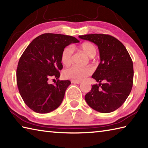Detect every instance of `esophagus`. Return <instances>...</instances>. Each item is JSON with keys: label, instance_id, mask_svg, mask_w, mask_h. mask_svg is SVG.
Returning <instances> with one entry per match:
<instances>
[{"label": "esophagus", "instance_id": "obj_1", "mask_svg": "<svg viewBox=\"0 0 148 148\" xmlns=\"http://www.w3.org/2000/svg\"><path fill=\"white\" fill-rule=\"evenodd\" d=\"M71 82L73 83H76V84H80L81 83H82L81 82H78V81H73V80H72Z\"/></svg>", "mask_w": 148, "mask_h": 148}]
</instances>
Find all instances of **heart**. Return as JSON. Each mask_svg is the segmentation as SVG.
I'll return each mask as SVG.
<instances>
[{
	"mask_svg": "<svg viewBox=\"0 0 148 148\" xmlns=\"http://www.w3.org/2000/svg\"><path fill=\"white\" fill-rule=\"evenodd\" d=\"M78 51L82 52L89 58H93L97 53V49L94 43L90 42H85L81 43L76 48ZM73 51L70 47H66L62 51L61 55V62L65 66H69L72 62ZM92 73V69L90 66H73L63 72L64 76L73 81H80L90 76Z\"/></svg>",
	"mask_w": 148,
	"mask_h": 148,
	"instance_id": "1",
	"label": "heart"
}]
</instances>
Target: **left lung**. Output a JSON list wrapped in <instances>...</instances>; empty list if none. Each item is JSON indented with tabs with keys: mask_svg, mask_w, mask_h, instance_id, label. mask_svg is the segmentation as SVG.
<instances>
[{
	"mask_svg": "<svg viewBox=\"0 0 148 148\" xmlns=\"http://www.w3.org/2000/svg\"><path fill=\"white\" fill-rule=\"evenodd\" d=\"M79 37L97 45L100 55V63L92 76L99 83L92 85L91 90L85 96L86 102L101 113L116 110L125 102L133 86L134 67L128 51L119 40L108 34Z\"/></svg>",
	"mask_w": 148,
	"mask_h": 148,
	"instance_id": "1",
	"label": "left lung"
}]
</instances>
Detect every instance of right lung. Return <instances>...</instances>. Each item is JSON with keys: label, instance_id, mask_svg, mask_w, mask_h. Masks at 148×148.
<instances>
[{"label": "right lung", "instance_id": "1", "mask_svg": "<svg viewBox=\"0 0 148 148\" xmlns=\"http://www.w3.org/2000/svg\"><path fill=\"white\" fill-rule=\"evenodd\" d=\"M71 36L45 33L32 41L20 57L16 69V83L25 105L39 114H47L61 105L69 80L58 79L54 85L48 80L58 79L63 68L61 55L66 46L78 43Z\"/></svg>", "mask_w": 148, "mask_h": 148}]
</instances>
